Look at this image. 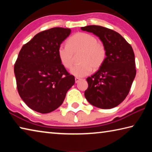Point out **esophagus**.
<instances>
[{
  "instance_id": "esophagus-1",
  "label": "esophagus",
  "mask_w": 152,
  "mask_h": 152,
  "mask_svg": "<svg viewBox=\"0 0 152 152\" xmlns=\"http://www.w3.org/2000/svg\"><path fill=\"white\" fill-rule=\"evenodd\" d=\"M80 80H81V78H75V82L76 83H78V82L80 81Z\"/></svg>"
}]
</instances>
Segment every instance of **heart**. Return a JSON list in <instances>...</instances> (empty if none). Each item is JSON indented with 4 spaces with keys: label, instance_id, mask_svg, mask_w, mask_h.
Wrapping results in <instances>:
<instances>
[{
    "label": "heart",
    "instance_id": "obj_1",
    "mask_svg": "<svg viewBox=\"0 0 152 152\" xmlns=\"http://www.w3.org/2000/svg\"><path fill=\"white\" fill-rule=\"evenodd\" d=\"M67 46L60 45L58 49V56L65 68L72 65L74 54L80 52V64L73 66L70 71L72 75L82 78L91 73L92 68L97 70L104 64L107 51L102 43L98 42L96 37L86 33H77L67 41Z\"/></svg>",
    "mask_w": 152,
    "mask_h": 152
}]
</instances>
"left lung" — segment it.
<instances>
[{
	"label": "left lung",
	"mask_w": 152,
	"mask_h": 152,
	"mask_svg": "<svg viewBox=\"0 0 152 152\" xmlns=\"http://www.w3.org/2000/svg\"><path fill=\"white\" fill-rule=\"evenodd\" d=\"M99 37L107 51L104 64L86 78L87 101L100 109H112L124 101L136 75L132 47L119 33L99 25L81 27Z\"/></svg>",
	"instance_id": "obj_1"
}]
</instances>
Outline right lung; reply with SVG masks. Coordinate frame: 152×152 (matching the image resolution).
I'll list each match as a JSON object with an SVG mask.
<instances>
[{
  "instance_id": "1",
  "label": "right lung",
  "mask_w": 152,
  "mask_h": 152,
  "mask_svg": "<svg viewBox=\"0 0 152 152\" xmlns=\"http://www.w3.org/2000/svg\"><path fill=\"white\" fill-rule=\"evenodd\" d=\"M68 28L53 27L35 35L19 51L14 67L17 90L30 109L48 113L61 106L75 78L61 65L58 49L70 35Z\"/></svg>"
}]
</instances>
